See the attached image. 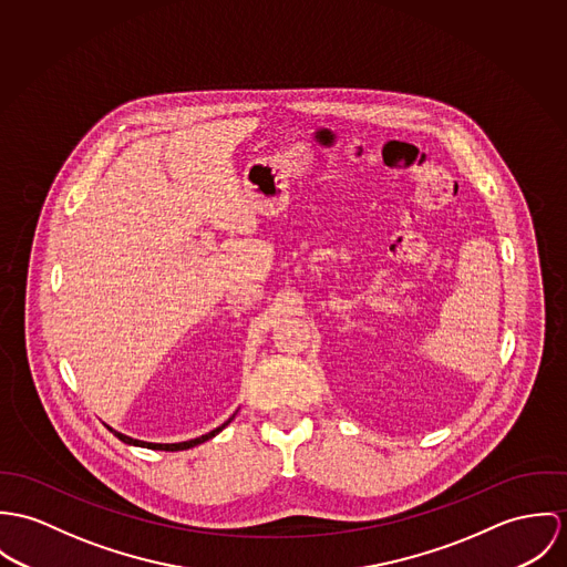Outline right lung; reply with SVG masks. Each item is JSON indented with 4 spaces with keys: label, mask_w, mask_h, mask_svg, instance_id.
Masks as SVG:
<instances>
[{
    "label": "right lung",
    "mask_w": 567,
    "mask_h": 567,
    "mask_svg": "<svg viewBox=\"0 0 567 567\" xmlns=\"http://www.w3.org/2000/svg\"><path fill=\"white\" fill-rule=\"evenodd\" d=\"M237 415V413H235ZM235 415L228 420V422H224L221 426H217L215 431H210V433H206V435H202V437H195V440L189 441H178V443H152V441H141V440H132V437H127L124 433H117L115 429H111L109 426V431L111 433H115V437L117 440L124 441L127 445H138V447H150V450H165V452H176V450H189L193 445H197V443H204V441L213 440L215 435H219L233 420H235Z\"/></svg>",
    "instance_id": "right-lung-1"
}]
</instances>
